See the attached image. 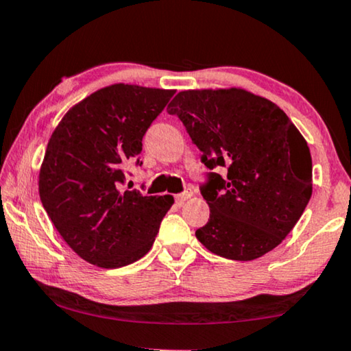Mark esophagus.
Masks as SVG:
<instances>
[{
	"mask_svg": "<svg viewBox=\"0 0 351 351\" xmlns=\"http://www.w3.org/2000/svg\"><path fill=\"white\" fill-rule=\"evenodd\" d=\"M192 195H193L192 189H186V191L182 192V193H178L175 199H176V203H178V204H184V202H187V199L191 198Z\"/></svg>",
	"mask_w": 351,
	"mask_h": 351,
	"instance_id": "1",
	"label": "esophagus"
}]
</instances>
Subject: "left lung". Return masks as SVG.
I'll return each mask as SVG.
<instances>
[{"mask_svg":"<svg viewBox=\"0 0 351 351\" xmlns=\"http://www.w3.org/2000/svg\"><path fill=\"white\" fill-rule=\"evenodd\" d=\"M210 171L202 186L208 223L195 236L210 253L253 261L280 245L313 195V159L285 110L243 88L180 92L169 104Z\"/></svg>","mask_w":351,"mask_h":351,"instance_id":"8db88e82","label":"left lung"}]
</instances>
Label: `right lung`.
<instances>
[{
    "mask_svg": "<svg viewBox=\"0 0 351 351\" xmlns=\"http://www.w3.org/2000/svg\"><path fill=\"white\" fill-rule=\"evenodd\" d=\"M175 90L112 84L75 104L56 126L38 193L56 230L87 263L119 269L145 256L173 197L120 191L123 167Z\"/></svg>",
    "mask_w": 351,
    "mask_h": 351,
    "instance_id": "right-lung-1",
    "label": "right lung"
}]
</instances>
